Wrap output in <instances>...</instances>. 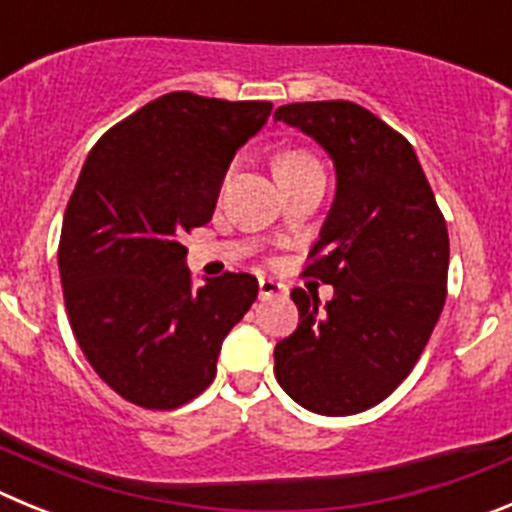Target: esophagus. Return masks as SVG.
I'll return each instance as SVG.
<instances>
[{"label":"esophagus","instance_id":"esophagus-1","mask_svg":"<svg viewBox=\"0 0 512 512\" xmlns=\"http://www.w3.org/2000/svg\"><path fill=\"white\" fill-rule=\"evenodd\" d=\"M259 295H261V297L287 295V287H284V284H279V282H274V279L261 277V279H259Z\"/></svg>","mask_w":512,"mask_h":512}]
</instances>
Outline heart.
Here are the masks:
<instances>
[{
    "mask_svg": "<svg viewBox=\"0 0 512 512\" xmlns=\"http://www.w3.org/2000/svg\"><path fill=\"white\" fill-rule=\"evenodd\" d=\"M307 164H315V158H312L310 153L287 151L277 158V174L279 171H289V169H297V166H307Z\"/></svg>",
    "mask_w": 512,
    "mask_h": 512,
    "instance_id": "obj_1",
    "label": "heart"
}]
</instances>
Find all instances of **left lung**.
<instances>
[{"instance_id": "8db88e82", "label": "left lung", "mask_w": 512, "mask_h": 512, "mask_svg": "<svg viewBox=\"0 0 512 512\" xmlns=\"http://www.w3.org/2000/svg\"><path fill=\"white\" fill-rule=\"evenodd\" d=\"M318 140L336 166V200L307 274L333 300L295 289L300 325L274 348V374L302 408L354 415L413 372L446 302L449 230L413 146L346 99L274 112Z\"/></svg>"}]
</instances>
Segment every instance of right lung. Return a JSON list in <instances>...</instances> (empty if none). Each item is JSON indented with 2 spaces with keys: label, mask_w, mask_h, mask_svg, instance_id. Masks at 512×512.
I'll use <instances>...</instances> for the list:
<instances>
[{
  "label": "right lung",
  "mask_w": 512,
  "mask_h": 512,
  "mask_svg": "<svg viewBox=\"0 0 512 512\" xmlns=\"http://www.w3.org/2000/svg\"><path fill=\"white\" fill-rule=\"evenodd\" d=\"M271 102L192 92L153 99L97 140L63 215L58 269L81 351L120 397L174 410L205 392L259 282L225 271L194 287L184 233L210 223L235 151Z\"/></svg>",
  "instance_id": "right-lung-1"
}]
</instances>
